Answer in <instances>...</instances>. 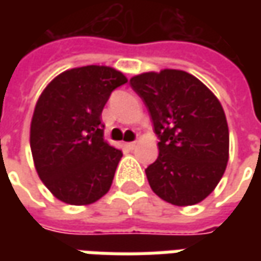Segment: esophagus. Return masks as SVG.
<instances>
[{
    "label": "esophagus",
    "mask_w": 261,
    "mask_h": 261,
    "mask_svg": "<svg viewBox=\"0 0 261 261\" xmlns=\"http://www.w3.org/2000/svg\"><path fill=\"white\" fill-rule=\"evenodd\" d=\"M125 146L129 151H132V149H135L136 148V142H127V144H125Z\"/></svg>",
    "instance_id": "esophagus-1"
}]
</instances>
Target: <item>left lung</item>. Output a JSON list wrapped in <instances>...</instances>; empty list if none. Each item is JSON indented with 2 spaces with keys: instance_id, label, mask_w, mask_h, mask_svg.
Wrapping results in <instances>:
<instances>
[{
  "instance_id": "8db88e82",
  "label": "left lung",
  "mask_w": 261,
  "mask_h": 261,
  "mask_svg": "<svg viewBox=\"0 0 261 261\" xmlns=\"http://www.w3.org/2000/svg\"><path fill=\"white\" fill-rule=\"evenodd\" d=\"M129 84L148 109L160 154L145 173L152 192L175 206L199 203L225 173L229 134L214 93L178 69L145 72Z\"/></svg>"
}]
</instances>
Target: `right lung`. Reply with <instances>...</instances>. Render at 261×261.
<instances>
[{
    "label": "right lung",
    "mask_w": 261,
    "mask_h": 261,
    "mask_svg": "<svg viewBox=\"0 0 261 261\" xmlns=\"http://www.w3.org/2000/svg\"><path fill=\"white\" fill-rule=\"evenodd\" d=\"M126 83L113 68L81 66L56 76L39 97L30 148L40 180L59 200L88 205L109 192L122 151L105 141L100 116Z\"/></svg>",
    "instance_id": "add662e5"
}]
</instances>
